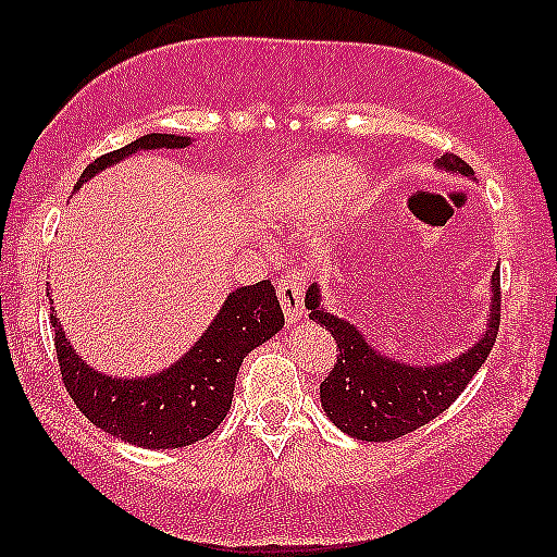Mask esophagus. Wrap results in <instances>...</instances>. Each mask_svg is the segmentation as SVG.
<instances>
[{
	"mask_svg": "<svg viewBox=\"0 0 557 557\" xmlns=\"http://www.w3.org/2000/svg\"><path fill=\"white\" fill-rule=\"evenodd\" d=\"M305 278L296 269H288L284 276L278 278V299L281 307H284V317L286 322H296L301 314H305Z\"/></svg>",
	"mask_w": 557,
	"mask_h": 557,
	"instance_id": "obj_1",
	"label": "esophagus"
}]
</instances>
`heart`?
I'll use <instances>...</instances> for the list:
<instances>
[{"mask_svg": "<svg viewBox=\"0 0 557 557\" xmlns=\"http://www.w3.org/2000/svg\"><path fill=\"white\" fill-rule=\"evenodd\" d=\"M320 173H324V176H348V173H352V165H343V169H324V171H320Z\"/></svg>", "mask_w": 557, "mask_h": 557, "instance_id": "1", "label": "heart"}]
</instances>
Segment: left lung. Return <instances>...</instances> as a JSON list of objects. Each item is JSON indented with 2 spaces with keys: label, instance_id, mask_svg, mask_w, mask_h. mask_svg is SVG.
I'll return each instance as SVG.
<instances>
[{
  "label": "left lung",
  "instance_id": "left-lung-1",
  "mask_svg": "<svg viewBox=\"0 0 557 557\" xmlns=\"http://www.w3.org/2000/svg\"><path fill=\"white\" fill-rule=\"evenodd\" d=\"M440 165L463 176H473L471 165L455 153H445L440 158ZM305 305L309 317L332 332L341 350L327 379L320 384V399L327 417L350 437L366 440V443H388V440L424 428L463 394L468 381L488 358L499 335L502 281L496 271L486 335L453 363L428 368L381 358L352 324L320 309L317 286H309Z\"/></svg>",
  "mask_w": 557,
  "mask_h": 557
}]
</instances>
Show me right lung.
I'll return each mask as SVG.
<instances>
[{"mask_svg": "<svg viewBox=\"0 0 557 557\" xmlns=\"http://www.w3.org/2000/svg\"><path fill=\"white\" fill-rule=\"evenodd\" d=\"M189 137L150 133L125 148L99 156L78 176L76 189L94 173L122 161L135 150L184 148ZM53 312V309H50ZM55 358L61 381L86 420L137 447H186L212 435L227 417L243 358L284 327L271 278L243 286L227 296L225 307L201 341L169 371L150 379L122 381L94 371L78 360L55 314Z\"/></svg>", "mask_w": 557, "mask_h": 557, "instance_id": "right-lung-1", "label": "right lung"}]
</instances>
